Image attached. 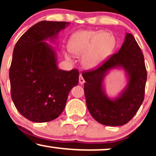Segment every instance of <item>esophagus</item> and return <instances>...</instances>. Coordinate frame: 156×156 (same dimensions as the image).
<instances>
[{"label":"esophagus","instance_id":"1","mask_svg":"<svg viewBox=\"0 0 156 156\" xmlns=\"http://www.w3.org/2000/svg\"><path fill=\"white\" fill-rule=\"evenodd\" d=\"M84 83H85V80H84L83 76H82L81 75H80V76H79V83L80 84H83Z\"/></svg>","mask_w":156,"mask_h":156}]
</instances>
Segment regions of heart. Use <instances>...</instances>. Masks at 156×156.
<instances>
[{
	"label": "heart",
	"mask_w": 156,
	"mask_h": 156,
	"mask_svg": "<svg viewBox=\"0 0 156 156\" xmlns=\"http://www.w3.org/2000/svg\"><path fill=\"white\" fill-rule=\"evenodd\" d=\"M114 36L108 31L88 30L73 34L69 41V49L76 55H83L82 63L86 68L91 69L112 53L115 47ZM69 58V55H66Z\"/></svg>",
	"instance_id": "heart-1"
}]
</instances>
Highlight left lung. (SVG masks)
Instances as JSON below:
<instances>
[{
    "label": "left lung",
    "instance_id": "left-lung-1",
    "mask_svg": "<svg viewBox=\"0 0 156 156\" xmlns=\"http://www.w3.org/2000/svg\"><path fill=\"white\" fill-rule=\"evenodd\" d=\"M120 66L128 72V87L120 97L108 99L102 90L105 73ZM86 83L84 94L87 108L92 117L107 126L127 124L134 117L144 101L147 81V69L144 55L135 38L127 34L125 40L117 53L109 55L96 67L82 72Z\"/></svg>",
    "mask_w": 156,
    "mask_h": 156
}]
</instances>
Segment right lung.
Wrapping results in <instances>:
<instances>
[{
	"mask_svg": "<svg viewBox=\"0 0 156 156\" xmlns=\"http://www.w3.org/2000/svg\"><path fill=\"white\" fill-rule=\"evenodd\" d=\"M68 22L41 21L16 43L9 69L11 96L16 108L28 120L46 122L62 114L69 91L78 85L79 72L58 69L55 51L44 42Z\"/></svg>",
	"mask_w": 156,
	"mask_h": 156,
	"instance_id": "obj_1",
	"label": "right lung"
}]
</instances>
